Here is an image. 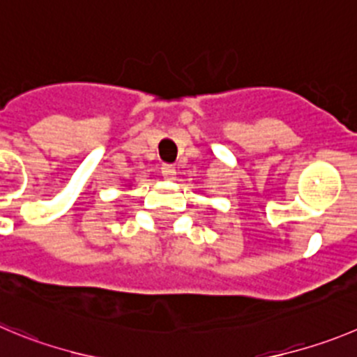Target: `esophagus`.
I'll return each instance as SVG.
<instances>
[{
  "label": "esophagus",
  "mask_w": 357,
  "mask_h": 357,
  "mask_svg": "<svg viewBox=\"0 0 357 357\" xmlns=\"http://www.w3.org/2000/svg\"><path fill=\"white\" fill-rule=\"evenodd\" d=\"M162 176L165 181H172V179H176V167H172V165H163Z\"/></svg>",
  "instance_id": "esophagus-1"
}]
</instances>
